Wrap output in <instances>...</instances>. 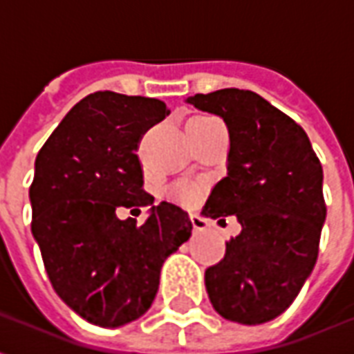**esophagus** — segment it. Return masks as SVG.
<instances>
[{
  "label": "esophagus",
  "instance_id": "1",
  "mask_svg": "<svg viewBox=\"0 0 354 354\" xmlns=\"http://www.w3.org/2000/svg\"><path fill=\"white\" fill-rule=\"evenodd\" d=\"M189 220H192L193 230H195V231H205V230H207L208 222L205 220V218H201L199 214H192V216H189Z\"/></svg>",
  "mask_w": 354,
  "mask_h": 354
}]
</instances>
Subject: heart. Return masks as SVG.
Wrapping results in <instances>:
<instances>
[{"label": "heart", "instance_id": "heart-1", "mask_svg": "<svg viewBox=\"0 0 354 354\" xmlns=\"http://www.w3.org/2000/svg\"><path fill=\"white\" fill-rule=\"evenodd\" d=\"M187 124H203V127H214V124H222L216 117L210 115H199L193 117ZM169 199L184 203V205H193L197 201V189L189 184H176L169 189Z\"/></svg>", "mask_w": 354, "mask_h": 354}]
</instances>
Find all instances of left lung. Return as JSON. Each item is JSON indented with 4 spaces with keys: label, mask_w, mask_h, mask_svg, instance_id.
<instances>
[{
    "label": "left lung",
    "mask_w": 354,
    "mask_h": 354,
    "mask_svg": "<svg viewBox=\"0 0 354 354\" xmlns=\"http://www.w3.org/2000/svg\"><path fill=\"white\" fill-rule=\"evenodd\" d=\"M230 131L227 176L203 214L237 216L241 233L205 271L210 304L223 319L261 324L296 299L319 256L326 205L322 165L305 131L252 91L222 88L187 98Z\"/></svg>",
    "instance_id": "1"
}]
</instances>
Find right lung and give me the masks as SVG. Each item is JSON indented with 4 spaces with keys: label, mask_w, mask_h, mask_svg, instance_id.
Returning <instances> with one entry per match:
<instances>
[{
    "label": "right lung",
    "mask_w": 354,
    "mask_h": 354,
    "mask_svg": "<svg viewBox=\"0 0 354 354\" xmlns=\"http://www.w3.org/2000/svg\"><path fill=\"white\" fill-rule=\"evenodd\" d=\"M157 98L98 91L77 102L35 157L32 235L60 299L91 324L123 326L151 307L165 260L192 237L185 210L144 192L138 144L169 115ZM151 206L142 226L119 207Z\"/></svg>",
    "instance_id": "add662e5"
}]
</instances>
